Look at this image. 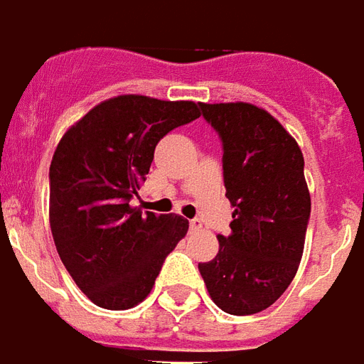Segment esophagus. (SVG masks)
Returning <instances> with one entry per match:
<instances>
[{
    "mask_svg": "<svg viewBox=\"0 0 364 364\" xmlns=\"http://www.w3.org/2000/svg\"><path fill=\"white\" fill-rule=\"evenodd\" d=\"M201 227H203V225H201L200 219H192V221H190V229H192L193 232H196V230H201Z\"/></svg>",
    "mask_w": 364,
    "mask_h": 364,
    "instance_id": "obj_1",
    "label": "esophagus"
}]
</instances>
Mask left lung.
Returning <instances> with one entry per match:
<instances>
[{"label":"left lung","mask_w":364,"mask_h":364,"mask_svg":"<svg viewBox=\"0 0 364 364\" xmlns=\"http://www.w3.org/2000/svg\"><path fill=\"white\" fill-rule=\"evenodd\" d=\"M223 139V176L232 211L230 235L200 264L211 301L246 316L272 306L301 264L310 192L299 143L272 114L250 102H200Z\"/></svg>","instance_id":"obj_1"}]
</instances>
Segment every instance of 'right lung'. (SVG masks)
I'll return each instance as SVG.
<instances>
[{
    "label": "right lung",
    "mask_w": 364,
    "mask_h": 364,
    "mask_svg": "<svg viewBox=\"0 0 364 364\" xmlns=\"http://www.w3.org/2000/svg\"><path fill=\"white\" fill-rule=\"evenodd\" d=\"M193 100L118 95L68 127L50 164V229L75 285L97 306L147 299L164 258L186 237L180 215L132 208L156 143L200 118Z\"/></svg>",
    "instance_id": "add662e5"
}]
</instances>
